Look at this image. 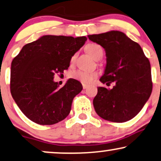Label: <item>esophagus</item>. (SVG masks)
<instances>
[{
	"mask_svg": "<svg viewBox=\"0 0 161 161\" xmlns=\"http://www.w3.org/2000/svg\"><path fill=\"white\" fill-rule=\"evenodd\" d=\"M86 88H87V85L83 84V89H86Z\"/></svg>",
	"mask_w": 161,
	"mask_h": 161,
	"instance_id": "esophagus-1",
	"label": "esophagus"
}]
</instances>
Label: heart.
Wrapping results in <instances>:
<instances>
[{
    "label": "heart",
    "mask_w": 161,
    "mask_h": 161,
    "mask_svg": "<svg viewBox=\"0 0 161 161\" xmlns=\"http://www.w3.org/2000/svg\"><path fill=\"white\" fill-rule=\"evenodd\" d=\"M86 51L94 59H95L97 55L103 54V49L101 46L97 44V43H90L86 47ZM74 56L72 58V60H74ZM97 76V74L95 72H89V71L84 70H78L74 72L72 75V78L75 80L80 81L84 84H89L93 79Z\"/></svg>",
    "instance_id": "heart-1"
}]
</instances>
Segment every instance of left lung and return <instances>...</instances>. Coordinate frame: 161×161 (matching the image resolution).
<instances>
[{
  "label": "left lung",
  "mask_w": 161,
  "mask_h": 161,
  "mask_svg": "<svg viewBox=\"0 0 161 161\" xmlns=\"http://www.w3.org/2000/svg\"><path fill=\"white\" fill-rule=\"evenodd\" d=\"M88 37L106 52V65L100 80L106 85L114 83L111 89L97 87L93 100L96 113L108 121H128L139 113L151 95L149 60L141 46L120 31Z\"/></svg>",
  "instance_id": "1"
}]
</instances>
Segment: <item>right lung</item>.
Wrapping results in <instances>:
<instances>
[{
    "mask_svg": "<svg viewBox=\"0 0 161 161\" xmlns=\"http://www.w3.org/2000/svg\"><path fill=\"white\" fill-rule=\"evenodd\" d=\"M87 37L43 35L27 43L12 62L10 90L21 112L40 125H53L69 115L72 103L83 89L69 78L60 87L53 80L64 73L71 58L84 45Z\"/></svg>",
    "mask_w": 161,
    "mask_h": 161,
    "instance_id": "right-lung-1",
    "label": "right lung"
}]
</instances>
